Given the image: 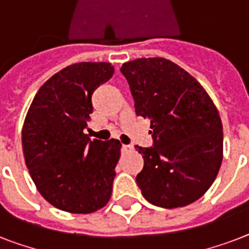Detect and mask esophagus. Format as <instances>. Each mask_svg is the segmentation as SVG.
I'll list each match as a JSON object with an SVG mask.
<instances>
[{
  "label": "esophagus",
  "instance_id": "esophagus-1",
  "mask_svg": "<svg viewBox=\"0 0 249 249\" xmlns=\"http://www.w3.org/2000/svg\"><path fill=\"white\" fill-rule=\"evenodd\" d=\"M132 144H123V150H124V151H129V150H132Z\"/></svg>",
  "mask_w": 249,
  "mask_h": 249
}]
</instances>
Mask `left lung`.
<instances>
[{"mask_svg":"<svg viewBox=\"0 0 249 249\" xmlns=\"http://www.w3.org/2000/svg\"><path fill=\"white\" fill-rule=\"evenodd\" d=\"M138 116L151 120L152 147L137 185L151 204L185 207L201 197L222 163L224 134L216 106L189 72L165 58H140L120 68Z\"/></svg>","mask_w":249,"mask_h":249,"instance_id":"1","label":"left lung"}]
</instances>
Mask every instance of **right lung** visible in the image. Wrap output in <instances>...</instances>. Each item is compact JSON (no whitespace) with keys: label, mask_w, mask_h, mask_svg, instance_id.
<instances>
[{"label":"right lung","mask_w":249,"mask_h":249,"mask_svg":"<svg viewBox=\"0 0 249 249\" xmlns=\"http://www.w3.org/2000/svg\"><path fill=\"white\" fill-rule=\"evenodd\" d=\"M112 75L113 67L105 62L68 66L41 86L27 112L21 130L25 165L55 208L86 214L111 197L120 141H91L84 130L94 90Z\"/></svg>","instance_id":"obj_1"}]
</instances>
